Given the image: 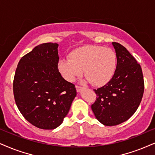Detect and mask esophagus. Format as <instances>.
<instances>
[{
	"instance_id": "esophagus-1",
	"label": "esophagus",
	"mask_w": 155,
	"mask_h": 155,
	"mask_svg": "<svg viewBox=\"0 0 155 155\" xmlns=\"http://www.w3.org/2000/svg\"><path fill=\"white\" fill-rule=\"evenodd\" d=\"M83 89V87H81V86H79V85H76V90H77V92H78V93L81 92V91Z\"/></svg>"
}]
</instances>
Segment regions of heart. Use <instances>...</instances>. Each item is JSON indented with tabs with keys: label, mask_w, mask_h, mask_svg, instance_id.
I'll return each mask as SVG.
<instances>
[{
	"label": "heart",
	"mask_w": 155,
	"mask_h": 155,
	"mask_svg": "<svg viewBox=\"0 0 155 155\" xmlns=\"http://www.w3.org/2000/svg\"><path fill=\"white\" fill-rule=\"evenodd\" d=\"M70 60L59 62L58 69L67 81L73 82L83 72L94 86H102L110 81L115 72L117 58L110 48L101 46H85L70 54Z\"/></svg>",
	"instance_id": "b5f03b06"
}]
</instances>
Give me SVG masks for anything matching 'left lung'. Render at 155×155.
<instances>
[{
	"mask_svg": "<svg viewBox=\"0 0 155 155\" xmlns=\"http://www.w3.org/2000/svg\"><path fill=\"white\" fill-rule=\"evenodd\" d=\"M117 64L108 83L95 89L96 101L91 106L95 118L105 126H116L126 121L136 112L144 89L140 64L124 46L112 42Z\"/></svg>",
	"mask_w": 155,
	"mask_h": 155,
	"instance_id": "left-lung-1",
	"label": "left lung"
}]
</instances>
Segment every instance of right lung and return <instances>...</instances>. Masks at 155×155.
Masks as SVG:
<instances>
[{
  "instance_id": "1",
  "label": "right lung",
  "mask_w": 155,
  "mask_h": 155,
  "mask_svg": "<svg viewBox=\"0 0 155 155\" xmlns=\"http://www.w3.org/2000/svg\"><path fill=\"white\" fill-rule=\"evenodd\" d=\"M57 43L35 47L19 61L13 79L15 102L32 125L54 129L62 123L77 95L74 85L58 70Z\"/></svg>"
}]
</instances>
